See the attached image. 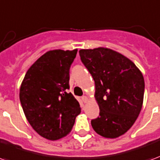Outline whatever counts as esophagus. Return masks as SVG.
Returning a JSON list of instances; mask_svg holds the SVG:
<instances>
[{
	"label": "esophagus",
	"instance_id": "1",
	"mask_svg": "<svg viewBox=\"0 0 160 160\" xmlns=\"http://www.w3.org/2000/svg\"><path fill=\"white\" fill-rule=\"evenodd\" d=\"M82 100L83 101V103H87L88 101V98L87 96H82Z\"/></svg>",
	"mask_w": 160,
	"mask_h": 160
}]
</instances>
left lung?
I'll return each mask as SVG.
<instances>
[{
  "label": "left lung",
  "mask_w": 160,
  "mask_h": 160,
  "mask_svg": "<svg viewBox=\"0 0 160 160\" xmlns=\"http://www.w3.org/2000/svg\"><path fill=\"white\" fill-rule=\"evenodd\" d=\"M79 55L95 83L99 116L91 121L93 130L107 138L123 135L141 111L143 76L131 60L110 49L80 50Z\"/></svg>",
  "instance_id": "left-lung-1"
}]
</instances>
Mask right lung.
<instances>
[{
    "mask_svg": "<svg viewBox=\"0 0 160 160\" xmlns=\"http://www.w3.org/2000/svg\"><path fill=\"white\" fill-rule=\"evenodd\" d=\"M77 52L48 51L30 67L21 84L19 98L25 116L33 130L48 140L67 136L81 112L78 101L68 93Z\"/></svg>",
    "mask_w": 160,
    "mask_h": 160,
    "instance_id": "right-lung-1",
    "label": "right lung"
}]
</instances>
